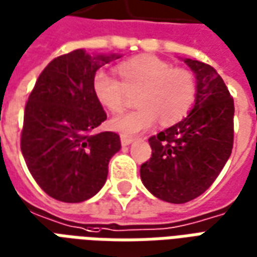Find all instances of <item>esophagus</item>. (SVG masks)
Returning a JSON list of instances; mask_svg holds the SVG:
<instances>
[{
  "label": "esophagus",
  "instance_id": "34e87169",
  "mask_svg": "<svg viewBox=\"0 0 257 257\" xmlns=\"http://www.w3.org/2000/svg\"><path fill=\"white\" fill-rule=\"evenodd\" d=\"M134 142V138L131 136H126V135H121V145L122 146H128Z\"/></svg>",
  "mask_w": 257,
  "mask_h": 257
}]
</instances>
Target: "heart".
<instances>
[{
  "mask_svg": "<svg viewBox=\"0 0 257 257\" xmlns=\"http://www.w3.org/2000/svg\"><path fill=\"white\" fill-rule=\"evenodd\" d=\"M115 74L100 70L95 74L92 89L96 100L110 112L122 111L131 93H138L136 110L111 119V128L122 135H136L151 128L157 119L162 125L182 121L195 104L198 82L193 71L173 68L154 56L131 59L118 66Z\"/></svg>",
  "mask_w": 257,
  "mask_h": 257,
  "instance_id": "b5f03b06",
  "label": "heart"
}]
</instances>
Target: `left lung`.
Instances as JSON below:
<instances>
[{
  "label": "left lung",
  "mask_w": 257,
  "mask_h": 257,
  "mask_svg": "<svg viewBox=\"0 0 257 257\" xmlns=\"http://www.w3.org/2000/svg\"><path fill=\"white\" fill-rule=\"evenodd\" d=\"M197 77L198 96L183 121L151 136V157L140 178L157 198L184 204L209 189L231 154L234 100L209 64L186 59Z\"/></svg>",
  "instance_id": "left-lung-1"
}]
</instances>
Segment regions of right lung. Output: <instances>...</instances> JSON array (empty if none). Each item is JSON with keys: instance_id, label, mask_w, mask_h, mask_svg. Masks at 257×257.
Segmentation results:
<instances>
[{"instance_id": "obj_1", "label": "right lung", "mask_w": 257, "mask_h": 257, "mask_svg": "<svg viewBox=\"0 0 257 257\" xmlns=\"http://www.w3.org/2000/svg\"><path fill=\"white\" fill-rule=\"evenodd\" d=\"M114 56L75 49L42 70L25 107L20 150L37 184L62 202H82L106 183L119 149L115 132L93 135L107 114L92 89L96 70Z\"/></svg>"}]
</instances>
